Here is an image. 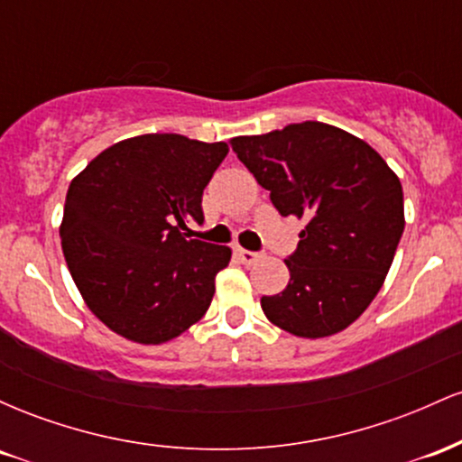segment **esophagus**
I'll list each match as a JSON object with an SVG mask.
<instances>
[{
    "mask_svg": "<svg viewBox=\"0 0 462 462\" xmlns=\"http://www.w3.org/2000/svg\"><path fill=\"white\" fill-rule=\"evenodd\" d=\"M235 254H236V258H238V261H241L243 264H254V263L258 261V258H261V254L249 252V249H243V247H236Z\"/></svg>",
    "mask_w": 462,
    "mask_h": 462,
    "instance_id": "esophagus-1",
    "label": "esophagus"
}]
</instances>
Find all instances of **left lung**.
<instances>
[{
  "label": "left lung",
  "instance_id": "left-lung-1",
  "mask_svg": "<svg viewBox=\"0 0 462 462\" xmlns=\"http://www.w3.org/2000/svg\"><path fill=\"white\" fill-rule=\"evenodd\" d=\"M232 150L282 217L304 221L286 258L289 284L261 300L280 330L323 338L367 310L404 232L400 178L374 147L349 132L304 121L261 136H236Z\"/></svg>",
  "mask_w": 462,
  "mask_h": 462
}]
</instances>
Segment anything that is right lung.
<instances>
[{
	"label": "right lung",
	"mask_w": 462,
	"mask_h": 462,
	"mask_svg": "<svg viewBox=\"0 0 462 462\" xmlns=\"http://www.w3.org/2000/svg\"><path fill=\"white\" fill-rule=\"evenodd\" d=\"M226 143L182 134L119 141L71 180L62 254L88 310L119 337L161 346L208 310L232 249L187 238Z\"/></svg>",
	"instance_id": "1"
}]
</instances>
